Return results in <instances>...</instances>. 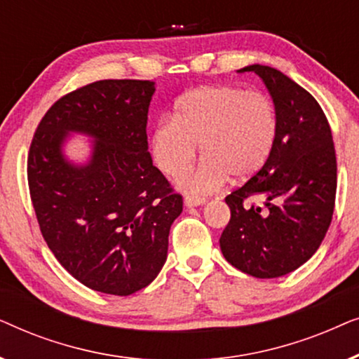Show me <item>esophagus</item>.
I'll use <instances>...</instances> for the list:
<instances>
[{"label":"esophagus","mask_w":359,"mask_h":359,"mask_svg":"<svg viewBox=\"0 0 359 359\" xmlns=\"http://www.w3.org/2000/svg\"><path fill=\"white\" fill-rule=\"evenodd\" d=\"M184 204L188 208H194V205L205 204V198H201V196H184Z\"/></svg>","instance_id":"1"}]
</instances>
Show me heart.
Wrapping results in <instances>:
<instances>
[{
	"mask_svg": "<svg viewBox=\"0 0 359 359\" xmlns=\"http://www.w3.org/2000/svg\"><path fill=\"white\" fill-rule=\"evenodd\" d=\"M278 137L273 101L263 93L238 86H201L176 101L173 117H165L151 132L150 149L158 168L176 178L204 156L194 173L178 180L188 191H215L229 176L242 181L266 163Z\"/></svg>",
	"mask_w": 359,
	"mask_h": 359,
	"instance_id": "obj_1",
	"label": "heart"
}]
</instances>
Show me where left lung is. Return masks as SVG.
Instances as JSON below:
<instances>
[{
    "instance_id": "1",
    "label": "left lung",
    "mask_w": 359,
    "mask_h": 359,
    "mask_svg": "<svg viewBox=\"0 0 359 359\" xmlns=\"http://www.w3.org/2000/svg\"><path fill=\"white\" fill-rule=\"evenodd\" d=\"M271 95L278 137L269 158L225 198L230 220L220 235L227 262L255 278H279L302 266L330 227L337 193L332 130L311 93L276 68L250 65ZM264 198V208L248 205Z\"/></svg>"
}]
</instances>
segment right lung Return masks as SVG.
Returning a JSON list of instances; mask_svg holds the SVG:
<instances>
[{
    "instance_id": "right-lung-1",
    "label": "right lung",
    "mask_w": 359,
    "mask_h": 359,
    "mask_svg": "<svg viewBox=\"0 0 359 359\" xmlns=\"http://www.w3.org/2000/svg\"><path fill=\"white\" fill-rule=\"evenodd\" d=\"M155 83L101 80L68 93L42 117L27 181L42 237L93 291L129 296L154 281L183 198L154 166L147 142ZM72 131L91 136L90 160L68 161Z\"/></svg>"
}]
</instances>
